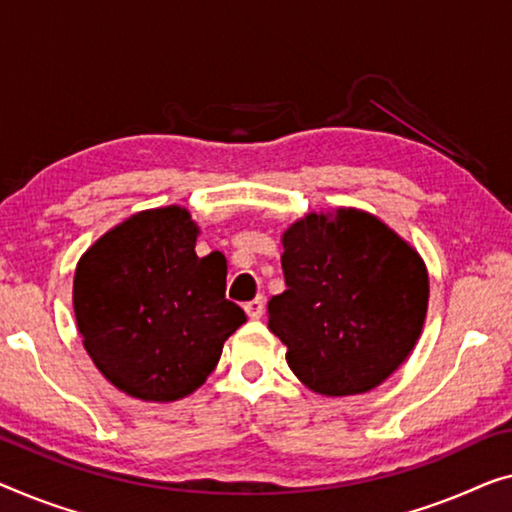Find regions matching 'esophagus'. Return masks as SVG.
<instances>
[{
	"label": "esophagus",
	"mask_w": 512,
	"mask_h": 512,
	"mask_svg": "<svg viewBox=\"0 0 512 512\" xmlns=\"http://www.w3.org/2000/svg\"><path fill=\"white\" fill-rule=\"evenodd\" d=\"M243 310L248 312L250 319H259V317H262V312H264V296H257V299L248 301L246 305H243Z\"/></svg>",
	"instance_id": "1"
}]
</instances>
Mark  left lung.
Listing matches in <instances>:
<instances>
[{
	"mask_svg": "<svg viewBox=\"0 0 512 512\" xmlns=\"http://www.w3.org/2000/svg\"><path fill=\"white\" fill-rule=\"evenodd\" d=\"M287 289L269 301V329L315 393H368L391 377L421 335L423 259L375 216L308 213L282 236Z\"/></svg>",
	"mask_w": 512,
	"mask_h": 512,
	"instance_id": "1",
	"label": "left lung"
}]
</instances>
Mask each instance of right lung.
Instances as JSON below:
<instances>
[{
  "label": "right lung",
  "mask_w": 512,
  "mask_h": 512,
  "mask_svg": "<svg viewBox=\"0 0 512 512\" xmlns=\"http://www.w3.org/2000/svg\"><path fill=\"white\" fill-rule=\"evenodd\" d=\"M195 241L186 209L142 211L101 236L75 269L73 308L87 354L133 398L193 393L246 322L225 299V257H197Z\"/></svg>",
  "instance_id": "add662e5"
}]
</instances>
